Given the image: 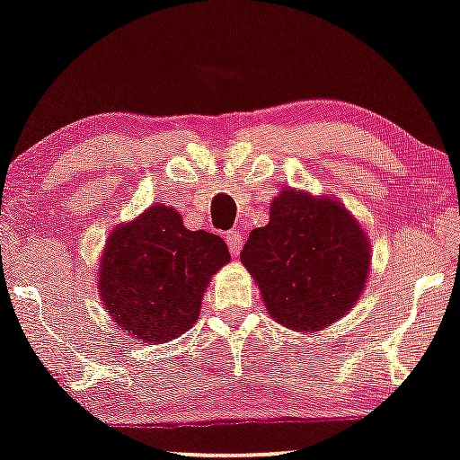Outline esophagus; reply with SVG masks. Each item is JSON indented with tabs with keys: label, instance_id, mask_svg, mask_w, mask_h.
<instances>
[{
	"label": "esophagus",
	"instance_id": "obj_1",
	"mask_svg": "<svg viewBox=\"0 0 460 460\" xmlns=\"http://www.w3.org/2000/svg\"><path fill=\"white\" fill-rule=\"evenodd\" d=\"M226 241H228L232 256H239L241 247H243V234H241V232H230V234L226 236Z\"/></svg>",
	"mask_w": 460,
	"mask_h": 460
}]
</instances>
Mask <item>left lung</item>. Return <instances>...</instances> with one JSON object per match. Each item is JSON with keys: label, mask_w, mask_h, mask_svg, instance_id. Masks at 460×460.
<instances>
[{"label": "left lung", "mask_w": 460, "mask_h": 460, "mask_svg": "<svg viewBox=\"0 0 460 460\" xmlns=\"http://www.w3.org/2000/svg\"><path fill=\"white\" fill-rule=\"evenodd\" d=\"M241 262L270 317L314 332L341 320L365 290L371 245L337 198L283 190L264 228L249 232Z\"/></svg>", "instance_id": "left-lung-1"}]
</instances>
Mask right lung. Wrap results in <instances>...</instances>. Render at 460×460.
Returning <instances> with one entry per match:
<instances>
[{
  "instance_id": "add662e5",
  "label": "right lung",
  "mask_w": 460,
  "mask_h": 460,
  "mask_svg": "<svg viewBox=\"0 0 460 460\" xmlns=\"http://www.w3.org/2000/svg\"><path fill=\"white\" fill-rule=\"evenodd\" d=\"M228 262L221 236L187 230L172 207L155 204L111 232L98 292L121 331L166 343L194 326L208 279Z\"/></svg>"
}]
</instances>
